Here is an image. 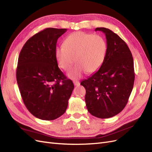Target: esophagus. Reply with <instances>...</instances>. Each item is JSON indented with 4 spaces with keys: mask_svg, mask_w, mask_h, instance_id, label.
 <instances>
[{
    "mask_svg": "<svg viewBox=\"0 0 152 152\" xmlns=\"http://www.w3.org/2000/svg\"><path fill=\"white\" fill-rule=\"evenodd\" d=\"M73 84L75 86H78L80 85V82L78 81V80H73Z\"/></svg>",
    "mask_w": 152,
    "mask_h": 152,
    "instance_id": "esophagus-1",
    "label": "esophagus"
}]
</instances>
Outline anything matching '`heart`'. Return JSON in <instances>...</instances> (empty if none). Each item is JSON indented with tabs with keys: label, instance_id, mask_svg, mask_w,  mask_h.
<instances>
[{
	"label": "heart",
	"instance_id": "1",
	"mask_svg": "<svg viewBox=\"0 0 152 152\" xmlns=\"http://www.w3.org/2000/svg\"><path fill=\"white\" fill-rule=\"evenodd\" d=\"M107 52V44L102 36L77 31L69 35L63 45L55 50V57L59 66L70 70L68 73L72 79H79L87 72L91 73L102 65Z\"/></svg>",
	"mask_w": 152,
	"mask_h": 152
}]
</instances>
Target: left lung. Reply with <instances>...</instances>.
I'll return each mask as SVG.
<instances>
[{
    "label": "left lung",
    "mask_w": 152,
    "mask_h": 152,
    "mask_svg": "<svg viewBox=\"0 0 152 152\" xmlns=\"http://www.w3.org/2000/svg\"><path fill=\"white\" fill-rule=\"evenodd\" d=\"M106 35L107 52L100 68L81 82L86 91L88 112L94 117L108 118L122 111L128 102L135 79L134 61L126 43L108 28H96Z\"/></svg>",
    "instance_id": "obj_1"
}]
</instances>
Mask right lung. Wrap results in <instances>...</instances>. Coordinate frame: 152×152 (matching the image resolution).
<instances>
[{
	"mask_svg": "<svg viewBox=\"0 0 152 152\" xmlns=\"http://www.w3.org/2000/svg\"><path fill=\"white\" fill-rule=\"evenodd\" d=\"M66 28H48L32 36L23 47L16 79L23 103L35 117L53 121L65 112L74 85L58 66L57 40Z\"/></svg>",
	"mask_w": 152,
	"mask_h": 152,
	"instance_id": "1",
	"label": "right lung"
}]
</instances>
